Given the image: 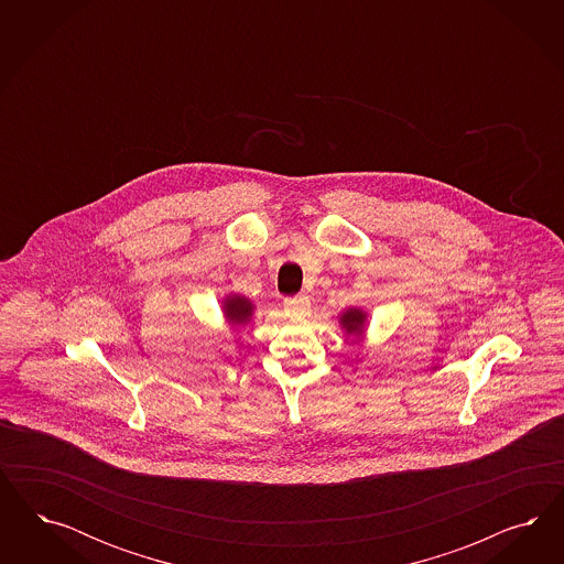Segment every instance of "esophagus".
Instances as JSON below:
<instances>
[{
  "mask_svg": "<svg viewBox=\"0 0 564 564\" xmlns=\"http://www.w3.org/2000/svg\"><path fill=\"white\" fill-rule=\"evenodd\" d=\"M283 306L291 316H304L310 310V300H307V295H293L283 302Z\"/></svg>",
  "mask_w": 564,
  "mask_h": 564,
  "instance_id": "obj_1",
  "label": "esophagus"
}]
</instances>
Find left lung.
Returning <instances> with one entry per match:
<instances>
[{"label":"left lung","mask_w":564,"mask_h":564,"mask_svg":"<svg viewBox=\"0 0 564 564\" xmlns=\"http://www.w3.org/2000/svg\"><path fill=\"white\" fill-rule=\"evenodd\" d=\"M364 323H366V314L358 310V307H351L347 312H343L341 325L349 335H358L364 330Z\"/></svg>","instance_id":"obj_1"}]
</instances>
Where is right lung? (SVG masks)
<instances>
[{
    "mask_svg": "<svg viewBox=\"0 0 564 564\" xmlns=\"http://www.w3.org/2000/svg\"><path fill=\"white\" fill-rule=\"evenodd\" d=\"M225 310V318L231 323V325H248L250 318H252V302L246 300V297H239V295H229L223 304Z\"/></svg>",
    "mask_w": 564,
    "mask_h": 564,
    "instance_id": "right-lung-1",
    "label": "right lung"
}]
</instances>
